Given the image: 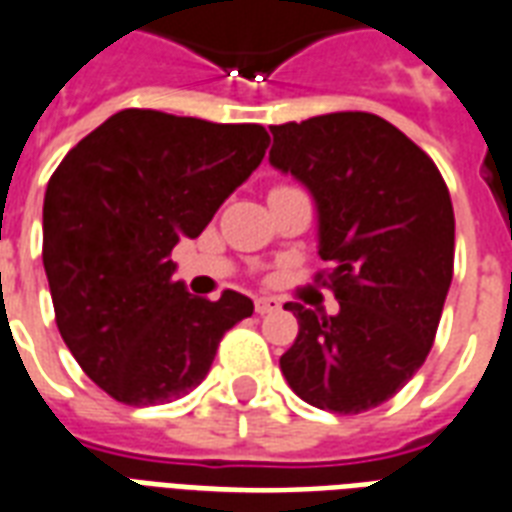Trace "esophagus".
<instances>
[{
	"label": "esophagus",
	"instance_id": "1",
	"mask_svg": "<svg viewBox=\"0 0 512 512\" xmlns=\"http://www.w3.org/2000/svg\"><path fill=\"white\" fill-rule=\"evenodd\" d=\"M282 309V301H276L271 295H263V298H257L255 301V312L257 314H271V312H279Z\"/></svg>",
	"mask_w": 512,
	"mask_h": 512
}]
</instances>
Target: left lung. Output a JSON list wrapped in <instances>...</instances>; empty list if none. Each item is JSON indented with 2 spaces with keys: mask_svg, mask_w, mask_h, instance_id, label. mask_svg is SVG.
<instances>
[{
  "mask_svg": "<svg viewBox=\"0 0 512 512\" xmlns=\"http://www.w3.org/2000/svg\"><path fill=\"white\" fill-rule=\"evenodd\" d=\"M271 165L304 181L320 214L314 276L339 314L298 320L282 374L306 404L336 415L374 410L412 380L437 336L453 279L456 219L434 160L391 121L339 111L271 127Z\"/></svg>",
  "mask_w": 512,
  "mask_h": 512,
  "instance_id": "left-lung-1",
  "label": "left lung"
}]
</instances>
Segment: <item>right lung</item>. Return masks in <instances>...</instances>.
Here are the masks:
<instances>
[{
    "label": "right lung",
    "mask_w": 512,
    "mask_h": 512,
    "mask_svg": "<svg viewBox=\"0 0 512 512\" xmlns=\"http://www.w3.org/2000/svg\"><path fill=\"white\" fill-rule=\"evenodd\" d=\"M266 127L173 113H113L67 151L43 203V266L56 325L86 377L130 407L206 380L230 328L255 312L236 290L208 301L173 282L198 238L266 157Z\"/></svg>",
    "instance_id": "obj_1"
}]
</instances>
